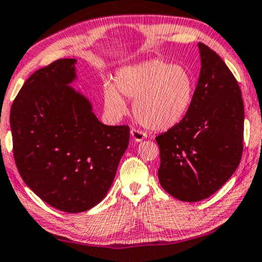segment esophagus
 <instances>
[{
    "mask_svg": "<svg viewBox=\"0 0 262 262\" xmlns=\"http://www.w3.org/2000/svg\"><path fill=\"white\" fill-rule=\"evenodd\" d=\"M131 136H132V138H134L135 142H142L143 139H145L147 137V135L145 134V132L137 130V128H132Z\"/></svg>",
    "mask_w": 262,
    "mask_h": 262,
    "instance_id": "esophagus-1",
    "label": "esophagus"
}]
</instances>
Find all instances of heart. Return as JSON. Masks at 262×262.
<instances>
[{"mask_svg": "<svg viewBox=\"0 0 262 262\" xmlns=\"http://www.w3.org/2000/svg\"><path fill=\"white\" fill-rule=\"evenodd\" d=\"M123 95L135 99V116L140 124L151 130H167L186 115L193 96V80L180 64L147 59L122 68L116 74L115 84H104V106L116 118L126 112Z\"/></svg>", "mask_w": 262, "mask_h": 262, "instance_id": "obj_1", "label": "heart"}]
</instances>
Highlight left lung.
<instances>
[{"instance_id":"obj_1","label":"left lung","mask_w":262,"mask_h":262,"mask_svg":"<svg viewBox=\"0 0 262 262\" xmlns=\"http://www.w3.org/2000/svg\"><path fill=\"white\" fill-rule=\"evenodd\" d=\"M201 69L190 107L159 135L158 178L178 200L195 203L215 193L239 166L244 102L238 82L220 56L198 43Z\"/></svg>"}]
</instances>
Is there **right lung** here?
<instances>
[{"instance_id":"obj_1","label":"right lung","mask_w":262,"mask_h":262,"mask_svg":"<svg viewBox=\"0 0 262 262\" xmlns=\"http://www.w3.org/2000/svg\"><path fill=\"white\" fill-rule=\"evenodd\" d=\"M75 58L35 71L10 110L13 151L27 186L59 211L79 213L106 195L126 151L130 128L108 126L70 84Z\"/></svg>"}]
</instances>
